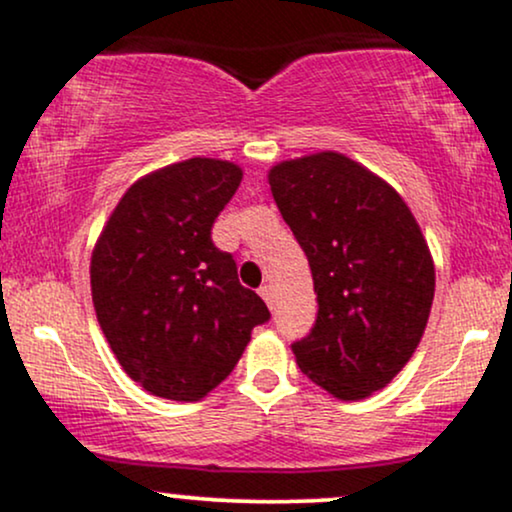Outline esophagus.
<instances>
[{
  "mask_svg": "<svg viewBox=\"0 0 512 512\" xmlns=\"http://www.w3.org/2000/svg\"><path fill=\"white\" fill-rule=\"evenodd\" d=\"M260 296L264 298V303H267L269 308H272V305H274V286L272 284L260 286Z\"/></svg>",
  "mask_w": 512,
  "mask_h": 512,
  "instance_id": "34e87169",
  "label": "esophagus"
}]
</instances>
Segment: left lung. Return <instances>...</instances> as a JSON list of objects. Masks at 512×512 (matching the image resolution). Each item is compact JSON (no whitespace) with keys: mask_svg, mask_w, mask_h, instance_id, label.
<instances>
[{"mask_svg":"<svg viewBox=\"0 0 512 512\" xmlns=\"http://www.w3.org/2000/svg\"><path fill=\"white\" fill-rule=\"evenodd\" d=\"M269 185L317 293L313 330L291 344L298 368L344 402L383 390L424 337L436 291L414 214L337 151L276 163Z\"/></svg>","mask_w":512,"mask_h":512,"instance_id":"1","label":"left lung"}]
</instances>
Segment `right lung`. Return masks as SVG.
<instances>
[{
	"label": "right lung",
	"instance_id": "1",
	"mask_svg": "<svg viewBox=\"0 0 512 512\" xmlns=\"http://www.w3.org/2000/svg\"><path fill=\"white\" fill-rule=\"evenodd\" d=\"M243 170L187 158L122 195L91 257V296L110 349L151 395L197 402L231 375L267 305L238 281L211 226Z\"/></svg>",
	"mask_w": 512,
	"mask_h": 512
}]
</instances>
